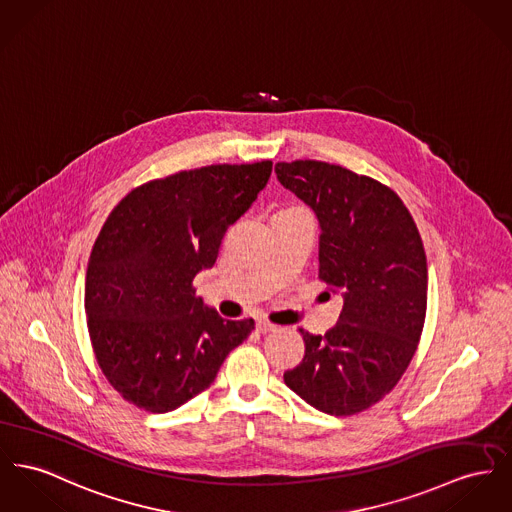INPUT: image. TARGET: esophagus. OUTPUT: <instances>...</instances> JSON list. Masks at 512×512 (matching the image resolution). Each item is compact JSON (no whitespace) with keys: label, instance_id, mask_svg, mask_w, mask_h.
Here are the masks:
<instances>
[{"label":"esophagus","instance_id":"34e87169","mask_svg":"<svg viewBox=\"0 0 512 512\" xmlns=\"http://www.w3.org/2000/svg\"><path fill=\"white\" fill-rule=\"evenodd\" d=\"M256 330H258L260 334H268V332L275 330V324L268 322V320H258V322H256Z\"/></svg>","mask_w":512,"mask_h":512}]
</instances>
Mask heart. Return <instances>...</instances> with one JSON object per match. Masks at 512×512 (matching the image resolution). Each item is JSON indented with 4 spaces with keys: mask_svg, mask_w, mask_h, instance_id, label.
I'll return each instance as SVG.
<instances>
[{
    "mask_svg": "<svg viewBox=\"0 0 512 512\" xmlns=\"http://www.w3.org/2000/svg\"><path fill=\"white\" fill-rule=\"evenodd\" d=\"M289 209H291V207H289Z\"/></svg>",
    "mask_w": 512,
    "mask_h": 512,
    "instance_id": "heart-1",
    "label": "heart"
}]
</instances>
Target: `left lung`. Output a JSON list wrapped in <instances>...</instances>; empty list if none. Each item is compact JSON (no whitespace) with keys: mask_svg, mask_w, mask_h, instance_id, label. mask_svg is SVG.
Wrapping results in <instances>:
<instances>
[{"mask_svg":"<svg viewBox=\"0 0 512 512\" xmlns=\"http://www.w3.org/2000/svg\"><path fill=\"white\" fill-rule=\"evenodd\" d=\"M279 182L320 221L318 277L343 295L324 336L299 328L303 361L283 375L312 408L353 415L406 373L427 312V256L417 225L386 184L324 161L277 163Z\"/></svg>","mask_w":512,"mask_h":512,"instance_id":"left-lung-1","label":"left lung"}]
</instances>
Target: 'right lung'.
Returning a JSON list of instances; mask_svg holds the SVG:
<instances>
[{
  "label": "right lung",
  "mask_w": 512,
  "mask_h": 512,
  "mask_svg": "<svg viewBox=\"0 0 512 512\" xmlns=\"http://www.w3.org/2000/svg\"><path fill=\"white\" fill-rule=\"evenodd\" d=\"M272 161L209 165L149 180L104 221L85 277L95 359L110 386L149 413L180 408L215 380L254 330L223 320L192 287L227 229L268 184Z\"/></svg>",
  "instance_id": "add662e5"
}]
</instances>
